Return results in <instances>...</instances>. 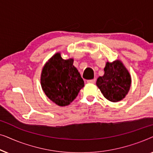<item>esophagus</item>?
I'll return each instance as SVG.
<instances>
[{
    "label": "esophagus",
    "mask_w": 153,
    "mask_h": 153,
    "mask_svg": "<svg viewBox=\"0 0 153 153\" xmlns=\"http://www.w3.org/2000/svg\"><path fill=\"white\" fill-rule=\"evenodd\" d=\"M95 79H91V80H88L87 81V83H95Z\"/></svg>",
    "instance_id": "34e87169"
}]
</instances>
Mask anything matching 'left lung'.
Wrapping results in <instances>:
<instances>
[{"mask_svg":"<svg viewBox=\"0 0 153 153\" xmlns=\"http://www.w3.org/2000/svg\"><path fill=\"white\" fill-rule=\"evenodd\" d=\"M104 74L98 77L96 85L104 97L112 102L124 99L130 89L131 78L122 61L106 62Z\"/></svg>","mask_w":153,"mask_h":153,"instance_id":"8db88e82","label":"left lung"}]
</instances>
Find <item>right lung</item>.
I'll use <instances>...</instances> for the list:
<instances>
[{"label":"right lung","instance_id":"right-lung-1","mask_svg":"<svg viewBox=\"0 0 153 153\" xmlns=\"http://www.w3.org/2000/svg\"><path fill=\"white\" fill-rule=\"evenodd\" d=\"M73 62V58L65 60L60 53H56L42 70L40 83L44 93L60 106L69 105L84 86V81Z\"/></svg>","mask_w":153,"mask_h":153}]
</instances>
